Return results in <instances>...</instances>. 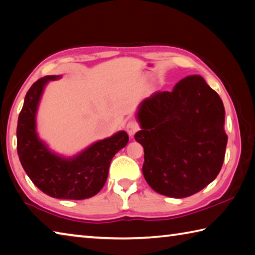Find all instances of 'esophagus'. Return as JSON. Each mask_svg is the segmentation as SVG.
I'll list each match as a JSON object with an SVG mask.
<instances>
[{
	"instance_id": "1",
	"label": "esophagus",
	"mask_w": 255,
	"mask_h": 255,
	"mask_svg": "<svg viewBox=\"0 0 255 255\" xmlns=\"http://www.w3.org/2000/svg\"><path fill=\"white\" fill-rule=\"evenodd\" d=\"M126 130L128 132V135L131 137L135 135L138 130H139V125H138L136 120H129L126 126Z\"/></svg>"
}]
</instances>
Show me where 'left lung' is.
Segmentation results:
<instances>
[{
  "label": "left lung",
  "mask_w": 255,
  "mask_h": 255,
  "mask_svg": "<svg viewBox=\"0 0 255 255\" xmlns=\"http://www.w3.org/2000/svg\"><path fill=\"white\" fill-rule=\"evenodd\" d=\"M224 106L201 76H189L173 91H158L138 108L143 147L142 174L161 195L183 198L219 175L225 156Z\"/></svg>",
  "instance_id": "8db88e82"
}]
</instances>
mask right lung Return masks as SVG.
<instances>
[{
    "label": "right lung",
    "instance_id": "right-lung-1",
    "mask_svg": "<svg viewBox=\"0 0 255 255\" xmlns=\"http://www.w3.org/2000/svg\"><path fill=\"white\" fill-rule=\"evenodd\" d=\"M60 76L40 78L26 92L16 128L17 155L25 173L47 195L63 200H85L99 193L107 180L110 161L127 145L126 131L92 143L71 158L55 155L35 130V115L44 86Z\"/></svg>",
    "mask_w": 255,
    "mask_h": 255
}]
</instances>
